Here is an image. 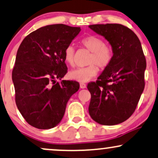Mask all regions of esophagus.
I'll return each instance as SVG.
<instances>
[{
	"label": "esophagus",
	"mask_w": 158,
	"mask_h": 158,
	"mask_svg": "<svg viewBox=\"0 0 158 158\" xmlns=\"http://www.w3.org/2000/svg\"><path fill=\"white\" fill-rule=\"evenodd\" d=\"M80 88L81 89L86 88V85H85V83H80Z\"/></svg>",
	"instance_id": "34e87169"
}]
</instances>
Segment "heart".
Wrapping results in <instances>:
<instances>
[{
	"label": "heart",
	"instance_id": "obj_1",
	"mask_svg": "<svg viewBox=\"0 0 158 158\" xmlns=\"http://www.w3.org/2000/svg\"><path fill=\"white\" fill-rule=\"evenodd\" d=\"M81 44L91 51L89 59L90 65L79 68L70 72V78L79 82H87L96 77L98 73V67L104 69L110 64L113 58V52L110 48L105 45L103 40L96 36H88L83 38ZM75 49L73 45H68L64 52V61L71 66L74 65Z\"/></svg>",
	"mask_w": 158,
	"mask_h": 158
}]
</instances>
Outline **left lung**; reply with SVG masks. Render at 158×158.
<instances>
[{"label":"left lung","instance_id":"1","mask_svg":"<svg viewBox=\"0 0 158 158\" xmlns=\"http://www.w3.org/2000/svg\"><path fill=\"white\" fill-rule=\"evenodd\" d=\"M89 28L109 42L113 54L97 81L87 85L89 114L100 124H118L132 115L143 93L146 58L138 37L126 26L107 23Z\"/></svg>","mask_w":158,"mask_h":158}]
</instances>
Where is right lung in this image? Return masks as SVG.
Here are the masks:
<instances>
[{
  "label": "right lung",
  "instance_id": "right-lung-1",
  "mask_svg": "<svg viewBox=\"0 0 158 158\" xmlns=\"http://www.w3.org/2000/svg\"><path fill=\"white\" fill-rule=\"evenodd\" d=\"M81 31L64 24L43 26L24 38L12 71L15 102L28 123L40 130L59 124L66 104L79 89L76 81L61 80L67 73L65 48Z\"/></svg>",
  "mask_w": 158,
  "mask_h": 158
}]
</instances>
